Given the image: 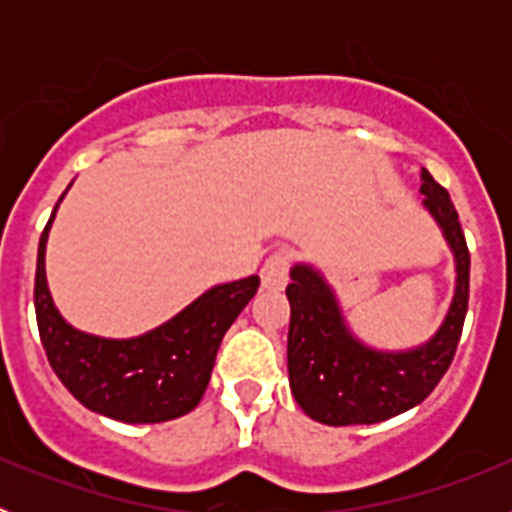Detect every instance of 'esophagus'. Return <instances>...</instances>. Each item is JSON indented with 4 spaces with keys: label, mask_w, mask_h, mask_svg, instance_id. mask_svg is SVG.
Returning a JSON list of instances; mask_svg holds the SVG:
<instances>
[{
    "label": "esophagus",
    "mask_w": 512,
    "mask_h": 512,
    "mask_svg": "<svg viewBox=\"0 0 512 512\" xmlns=\"http://www.w3.org/2000/svg\"><path fill=\"white\" fill-rule=\"evenodd\" d=\"M289 266H292V253L274 251L261 266V282L266 289H282L289 279Z\"/></svg>",
    "instance_id": "obj_1"
}]
</instances>
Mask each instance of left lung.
<instances>
[{
  "mask_svg": "<svg viewBox=\"0 0 512 512\" xmlns=\"http://www.w3.org/2000/svg\"><path fill=\"white\" fill-rule=\"evenodd\" d=\"M420 192L456 259L449 315L425 346L402 354L372 351L348 333L336 297L310 266H295L287 287L289 387L297 405L325 425L382 423L436 390L459 346L469 305V248L449 192L423 169Z\"/></svg>",
  "mask_w": 512,
  "mask_h": 512,
  "instance_id": "8db88e82",
  "label": "left lung"
}]
</instances>
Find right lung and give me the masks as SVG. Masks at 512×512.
<instances>
[{
	"mask_svg": "<svg viewBox=\"0 0 512 512\" xmlns=\"http://www.w3.org/2000/svg\"><path fill=\"white\" fill-rule=\"evenodd\" d=\"M53 215L38 246L35 318L45 356L63 387L84 408L122 423H164L197 408L210 384L220 341L256 295L261 279L253 274L212 287L146 336L128 341L87 336L58 315L45 282V241Z\"/></svg>",
	"mask_w": 512,
	"mask_h": 512,
	"instance_id": "add662e5",
	"label": "right lung"
}]
</instances>
